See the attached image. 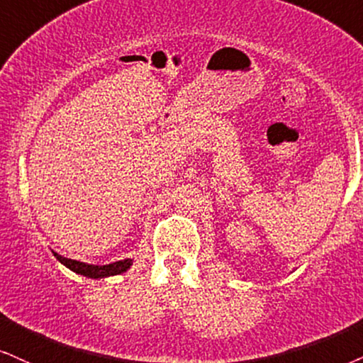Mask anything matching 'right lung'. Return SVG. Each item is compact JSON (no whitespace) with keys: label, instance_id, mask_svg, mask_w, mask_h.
Masks as SVG:
<instances>
[{"label":"right lung","instance_id":"obj_1","mask_svg":"<svg viewBox=\"0 0 363 363\" xmlns=\"http://www.w3.org/2000/svg\"><path fill=\"white\" fill-rule=\"evenodd\" d=\"M53 256L57 257L58 262H62L65 267H69L70 271L77 272L80 276L92 277V279H102V277L123 274V272H126L129 267L133 266V259H123V261L106 264V266H96V264H87L75 261V259H67L57 252H53Z\"/></svg>","mask_w":363,"mask_h":363}]
</instances>
